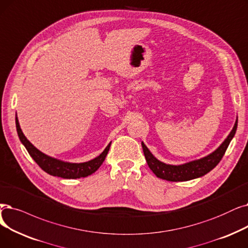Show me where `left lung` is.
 Masks as SVG:
<instances>
[{"label":"left lung","instance_id":"obj_1","mask_svg":"<svg viewBox=\"0 0 248 248\" xmlns=\"http://www.w3.org/2000/svg\"><path fill=\"white\" fill-rule=\"evenodd\" d=\"M236 130H237V121H236L233 130L231 131L227 139L225 140L223 144L215 151V152L208 155L207 157H203L196 161H191V162L178 166L168 165L160 162L159 160H157L152 154H151V152L143 142L142 147L147 163L150 169L154 172V174L157 177L168 181H186L207 174L208 172H210L213 168L218 165V163L223 158L226 150H227L231 140L233 139Z\"/></svg>","mask_w":248,"mask_h":248}]
</instances>
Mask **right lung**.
I'll return each mask as SVG.
<instances>
[{
	"mask_svg": "<svg viewBox=\"0 0 248 248\" xmlns=\"http://www.w3.org/2000/svg\"><path fill=\"white\" fill-rule=\"evenodd\" d=\"M16 127H17V133H18L20 141L22 142V144L25 146L29 155L33 158V160L38 164V166L42 170L46 171V173L53 176L62 177V178H69V179L80 178V177H86L88 175H91L101 166L107 153H108L109 147H110V144H109L98 157H96L91 161H88V162H85V163L62 162V161L48 157L47 155L41 153L39 150H37L33 145H32L26 139L22 131H21L17 117H16Z\"/></svg>",
	"mask_w": 248,
	"mask_h": 248,
	"instance_id": "add662e5",
	"label": "right lung"
}]
</instances>
